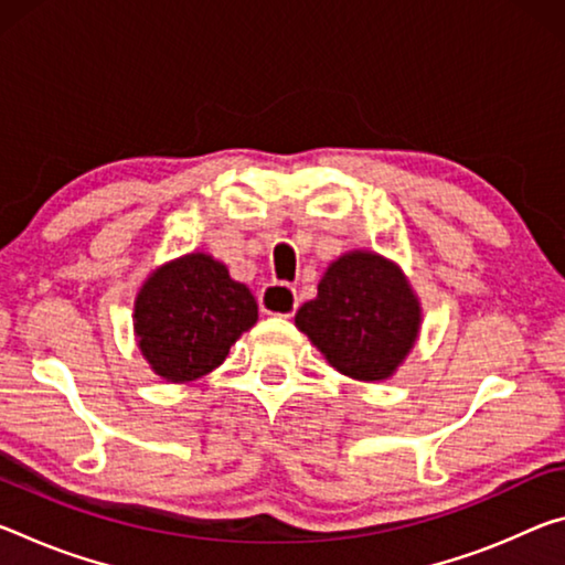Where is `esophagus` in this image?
Masks as SVG:
<instances>
[{
  "mask_svg": "<svg viewBox=\"0 0 565 565\" xmlns=\"http://www.w3.org/2000/svg\"><path fill=\"white\" fill-rule=\"evenodd\" d=\"M262 311L264 315H274V317H294L299 309V297L297 291L289 289V286H268V289L262 294Z\"/></svg>",
  "mask_w": 565,
  "mask_h": 565,
  "instance_id": "esophagus-1",
  "label": "esophagus"
}]
</instances>
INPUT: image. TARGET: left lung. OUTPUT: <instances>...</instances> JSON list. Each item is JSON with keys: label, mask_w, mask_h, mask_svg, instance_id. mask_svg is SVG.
Segmentation results:
<instances>
[{"label": "left lung", "mask_w": 565, "mask_h": 565, "mask_svg": "<svg viewBox=\"0 0 565 565\" xmlns=\"http://www.w3.org/2000/svg\"><path fill=\"white\" fill-rule=\"evenodd\" d=\"M294 324L337 372L384 382L417 344L423 303L399 264L352 248L327 266L317 299L303 303Z\"/></svg>", "instance_id": "8db88e82"}]
</instances>
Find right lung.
Here are the masks:
<instances>
[{
	"label": "right lung",
	"instance_id": "1",
	"mask_svg": "<svg viewBox=\"0 0 565 565\" xmlns=\"http://www.w3.org/2000/svg\"><path fill=\"white\" fill-rule=\"evenodd\" d=\"M258 303L226 264L193 250L153 268L132 303V331L160 380L185 384L223 364L236 339L256 324Z\"/></svg>",
	"mask_w": 565,
	"mask_h": 565
}]
</instances>
